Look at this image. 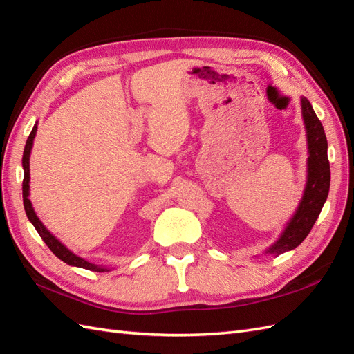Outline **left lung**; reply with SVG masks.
<instances>
[{"label": "left lung", "instance_id": "obj_1", "mask_svg": "<svg viewBox=\"0 0 354 354\" xmlns=\"http://www.w3.org/2000/svg\"><path fill=\"white\" fill-rule=\"evenodd\" d=\"M301 111L308 133V183L305 194L286 226L282 236L271 245L268 253L281 254L297 248L308 236L317 221L330 188V164L327 158V138L323 123L319 122L306 97H301Z\"/></svg>", "mask_w": 354, "mask_h": 354}]
</instances>
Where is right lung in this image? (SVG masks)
Instances as JSON below:
<instances>
[{"label":"right lung","mask_w":354,"mask_h":354,"mask_svg":"<svg viewBox=\"0 0 354 354\" xmlns=\"http://www.w3.org/2000/svg\"><path fill=\"white\" fill-rule=\"evenodd\" d=\"M36 131H37V125L32 127L31 133L27 138V143H26V149H24V155H22V167H24V180H22V199H24V208H26V214L28 217V220L32 223V226L36 227L37 234L40 235V238L45 241V244L49 248L57 258L62 259L63 262L73 267H81V268H86L90 271H105L106 268L102 267H97L95 264H90L86 259L77 257V254H73L69 249H66L64 245L57 240V238L48 231V229L42 225V221L39 220V217L36 216L35 209L31 207V202L28 199V190H30V152H31V146H32V140L36 137Z\"/></svg>","instance_id":"right-lung-1"}]
</instances>
